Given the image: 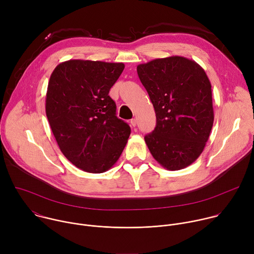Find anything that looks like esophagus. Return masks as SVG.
<instances>
[{"label":"esophagus","instance_id":"1","mask_svg":"<svg viewBox=\"0 0 254 254\" xmlns=\"http://www.w3.org/2000/svg\"><path fill=\"white\" fill-rule=\"evenodd\" d=\"M130 125H131L132 127H135V126H136V120H135V119L130 120Z\"/></svg>","mask_w":254,"mask_h":254}]
</instances>
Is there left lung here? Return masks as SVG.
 I'll return each mask as SVG.
<instances>
[{"instance_id":"left-lung-1","label":"left lung","mask_w":254,"mask_h":254,"mask_svg":"<svg viewBox=\"0 0 254 254\" xmlns=\"http://www.w3.org/2000/svg\"><path fill=\"white\" fill-rule=\"evenodd\" d=\"M136 71L157 117L155 129L144 136L152 156L169 171L190 166L202 154L214 122L206 72L182 56L154 59Z\"/></svg>"}]
</instances>
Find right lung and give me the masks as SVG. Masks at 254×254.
<instances>
[{
  "instance_id": "1",
  "label": "right lung",
  "mask_w": 254,
  "mask_h": 254,
  "mask_svg": "<svg viewBox=\"0 0 254 254\" xmlns=\"http://www.w3.org/2000/svg\"><path fill=\"white\" fill-rule=\"evenodd\" d=\"M124 63L68 60L58 64L46 93V116L59 149L75 167L99 174L120 159L129 126L116 116L108 95Z\"/></svg>"
}]
</instances>
